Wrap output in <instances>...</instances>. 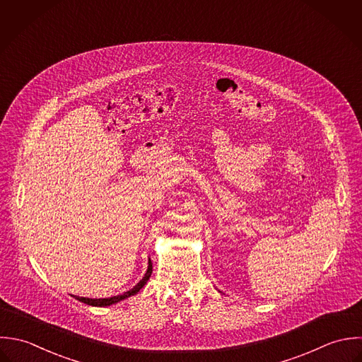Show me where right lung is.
<instances>
[{
    "mask_svg": "<svg viewBox=\"0 0 362 362\" xmlns=\"http://www.w3.org/2000/svg\"><path fill=\"white\" fill-rule=\"evenodd\" d=\"M151 271H153V265H151V261L148 259L147 271H146L144 276L140 279V282H139L137 285H134L130 291L123 292L122 295H117V296H112V298H104V299H91V298H80V296H74V298H76L77 300L83 302V303L90 305V306H100V308L111 306V305L118 303V302H121V300L126 299V298H129V296H132V295H136V293H137V292H139V291L146 285V282L148 281V278H150V275H151Z\"/></svg>",
    "mask_w": 362,
    "mask_h": 362,
    "instance_id": "add662e5",
    "label": "right lung"
}]
</instances>
